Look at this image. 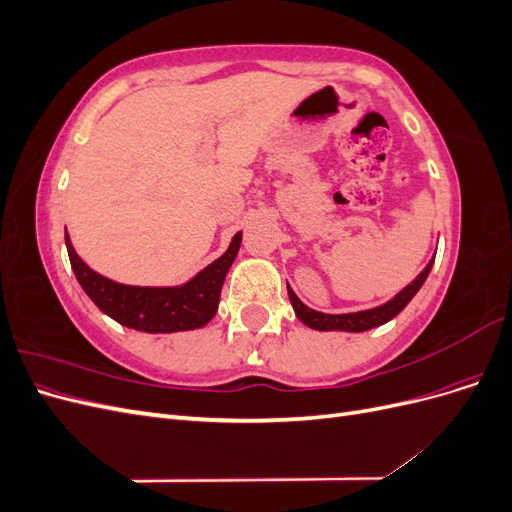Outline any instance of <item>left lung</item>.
Listing matches in <instances>:
<instances>
[{
  "mask_svg": "<svg viewBox=\"0 0 512 512\" xmlns=\"http://www.w3.org/2000/svg\"><path fill=\"white\" fill-rule=\"evenodd\" d=\"M436 258V256H433ZM433 258L427 262V267L414 277V282H410L404 290L397 292L391 301H386L380 307L374 309H365V312H354V314H322L316 312V309H309L307 305L301 303V299L294 294V290L288 286V297L290 303L294 307V314L297 318L307 324L309 329H316V331H350V333H361V331H369L374 327H380V324L393 320L401 309H404L414 294L421 290V286L425 284L427 275L433 267Z\"/></svg>",
  "mask_w": 512,
  "mask_h": 512,
  "instance_id": "8db88e82",
  "label": "left lung"
}]
</instances>
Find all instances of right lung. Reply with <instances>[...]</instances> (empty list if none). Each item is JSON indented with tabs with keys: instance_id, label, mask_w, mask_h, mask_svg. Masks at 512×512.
<instances>
[{
	"instance_id": "add662e5",
	"label": "right lung",
	"mask_w": 512,
	"mask_h": 512,
	"mask_svg": "<svg viewBox=\"0 0 512 512\" xmlns=\"http://www.w3.org/2000/svg\"><path fill=\"white\" fill-rule=\"evenodd\" d=\"M239 245L241 232L232 237L228 250L218 260L181 286H128L89 269L74 252L66 232L70 265L87 297L100 307V312L123 327L145 333H175L205 327L218 312L220 292L226 273L237 258Z\"/></svg>"
}]
</instances>
